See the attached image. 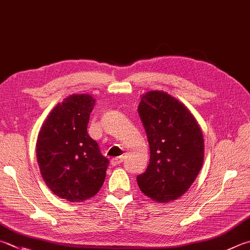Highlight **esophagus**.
Listing matches in <instances>:
<instances>
[{"mask_svg":"<svg viewBox=\"0 0 250 250\" xmlns=\"http://www.w3.org/2000/svg\"><path fill=\"white\" fill-rule=\"evenodd\" d=\"M122 161H124V157H122V156L115 157V158H112V160L110 161V164L112 166H117V165H119Z\"/></svg>","mask_w":250,"mask_h":250,"instance_id":"1","label":"esophagus"}]
</instances>
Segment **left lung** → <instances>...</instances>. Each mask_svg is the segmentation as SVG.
<instances>
[{"label": "left lung", "mask_w": 250, "mask_h": 250, "mask_svg": "<svg viewBox=\"0 0 250 250\" xmlns=\"http://www.w3.org/2000/svg\"><path fill=\"white\" fill-rule=\"evenodd\" d=\"M139 115L149 145V164L137 177L145 196L161 203L183 196L199 175L204 141L196 118L178 99L161 90L141 97Z\"/></svg>", "instance_id": "1"}]
</instances>
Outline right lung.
<instances>
[{"label": "right lung", "mask_w": 250, "mask_h": 250, "mask_svg": "<svg viewBox=\"0 0 250 250\" xmlns=\"http://www.w3.org/2000/svg\"><path fill=\"white\" fill-rule=\"evenodd\" d=\"M95 99L71 95L49 113L39 131L36 155L44 183L64 200L83 202L94 197L106 178L109 161L87 133Z\"/></svg>", "instance_id": "add662e5"}]
</instances>
